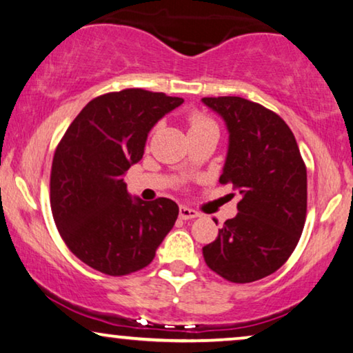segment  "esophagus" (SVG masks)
<instances>
[{
	"label": "esophagus",
	"mask_w": 353,
	"mask_h": 353,
	"mask_svg": "<svg viewBox=\"0 0 353 353\" xmlns=\"http://www.w3.org/2000/svg\"><path fill=\"white\" fill-rule=\"evenodd\" d=\"M179 216H181V219L183 221H188V219H195L200 214L195 210H192V208H187V206H181L179 208Z\"/></svg>",
	"instance_id": "34e87169"
}]
</instances>
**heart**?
Instances as JSON below:
<instances>
[{
	"label": "heart",
	"instance_id": "b5f03b06",
	"mask_svg": "<svg viewBox=\"0 0 353 353\" xmlns=\"http://www.w3.org/2000/svg\"><path fill=\"white\" fill-rule=\"evenodd\" d=\"M210 125H214V123H212L210 118L203 117L201 113H192V115L188 117V129H190V131H193V129L210 126Z\"/></svg>",
	"mask_w": 353,
	"mask_h": 353
}]
</instances>
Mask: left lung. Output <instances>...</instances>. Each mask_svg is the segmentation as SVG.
<instances>
[{
    "mask_svg": "<svg viewBox=\"0 0 353 353\" xmlns=\"http://www.w3.org/2000/svg\"><path fill=\"white\" fill-rule=\"evenodd\" d=\"M224 118L228 152L221 183L240 192L238 214L203 248L212 272L232 283L274 274L294 251L307 214V170L294 134L275 112L248 99L203 97Z\"/></svg>",
    "mask_w": 353,
    "mask_h": 353,
    "instance_id": "8db88e82",
    "label": "left lung"
}]
</instances>
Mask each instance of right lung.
<instances>
[{"instance_id":"right-lung-1","label":"right lung","mask_w":353,"mask_h":353,"mask_svg":"<svg viewBox=\"0 0 353 353\" xmlns=\"http://www.w3.org/2000/svg\"><path fill=\"white\" fill-rule=\"evenodd\" d=\"M183 99L123 89L92 99L59 142L51 170V210L73 254L94 270L121 276L147 267L177 219L170 198H132L125 172L143 155L158 120Z\"/></svg>"}]
</instances>
